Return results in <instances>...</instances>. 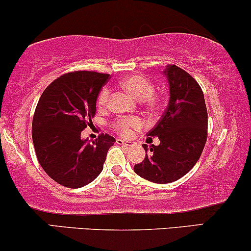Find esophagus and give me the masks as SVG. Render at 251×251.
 Returning a JSON list of instances; mask_svg holds the SVG:
<instances>
[{"mask_svg": "<svg viewBox=\"0 0 251 251\" xmlns=\"http://www.w3.org/2000/svg\"><path fill=\"white\" fill-rule=\"evenodd\" d=\"M117 144H122V145H126V147H134L135 145V142L132 141H126V140H117L116 141Z\"/></svg>", "mask_w": 251, "mask_h": 251, "instance_id": "1", "label": "esophagus"}]
</instances>
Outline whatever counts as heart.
Returning a JSON list of instances; mask_svg holds the SVG:
<instances>
[{
  "label": "heart",
  "mask_w": 251,
  "mask_h": 251,
  "mask_svg": "<svg viewBox=\"0 0 251 251\" xmlns=\"http://www.w3.org/2000/svg\"><path fill=\"white\" fill-rule=\"evenodd\" d=\"M121 88L126 93H128L135 100L141 101L144 108L149 111H154L158 108V99L153 94V83L149 79L143 75H129L120 81ZM109 100V92L107 89L101 91L98 99L99 107H106ZM114 128L120 132L121 135H130L136 129L141 128L142 122L137 117H125L119 119L114 122Z\"/></svg>",
  "instance_id": "b5f03b06"
}]
</instances>
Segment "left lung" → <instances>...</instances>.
Segmentation results:
<instances>
[{"label":"left lung","mask_w":251,"mask_h":251,"mask_svg":"<svg viewBox=\"0 0 251 251\" xmlns=\"http://www.w3.org/2000/svg\"><path fill=\"white\" fill-rule=\"evenodd\" d=\"M170 88L168 108L148 137L159 145L143 144L145 158L135 173L156 184H169L184 177L200 158L207 140V108L199 83L176 65L163 71Z\"/></svg>","instance_id":"1"}]
</instances>
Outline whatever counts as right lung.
<instances>
[{"label": "right lung", "mask_w": 251, "mask_h": 251, "mask_svg": "<svg viewBox=\"0 0 251 251\" xmlns=\"http://www.w3.org/2000/svg\"><path fill=\"white\" fill-rule=\"evenodd\" d=\"M108 78L109 74L89 71L64 74L45 88L36 107L32 141L37 158L49 177L65 187L79 188L94 180L115 143L107 134L92 143L81 138Z\"/></svg>", "instance_id": "add662e5"}]
</instances>
